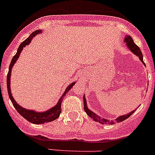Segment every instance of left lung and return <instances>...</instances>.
<instances>
[{
  "label": "left lung",
  "mask_w": 155,
  "mask_h": 155,
  "mask_svg": "<svg viewBox=\"0 0 155 155\" xmlns=\"http://www.w3.org/2000/svg\"><path fill=\"white\" fill-rule=\"evenodd\" d=\"M124 41V42L126 43V45H127V46L128 47V49H129L130 50H131V51L134 53V54H136L137 57H139V58H140V61H141L143 62V64L144 65H145V63H144L143 60V54H142L141 50H140V48L138 47L137 45L135 44V42H134L133 39H132V38H131V36H129V35L126 36ZM84 110H85V112L87 113V114L90 117H91L94 120L99 122V123H101V124H106V123H109V122H110L111 124H114V121H110V120H108L105 119V118H102L101 117H99V116L96 115V114H94V112H92L91 110H90L89 109L87 108V102H86L85 97H84ZM134 112H135V110H133V111H132V112H130L129 114H126V115L120 116L119 117H117V119H116V121L118 122V123H119V122L123 121V120H126L127 118L129 117L130 116L132 115Z\"/></svg>",
  "instance_id": "8db88e82"
}]
</instances>
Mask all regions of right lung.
I'll return each instance as SVG.
<instances>
[{"label":"right lung","instance_id":"add662e5","mask_svg":"<svg viewBox=\"0 0 155 155\" xmlns=\"http://www.w3.org/2000/svg\"><path fill=\"white\" fill-rule=\"evenodd\" d=\"M41 30H38V31H34L33 33L31 34L29 37L27 38V39L24 41H23L20 45L18 48L17 53H15V55L14 56L12 60L11 64L9 65V69H8V73L7 75V88H8V93L9 98L11 100V102L13 104L14 107L15 108V110H17V112L19 113L20 115L23 117L25 118L27 120H28L31 123H33V124H44V123H48V122L53 121L54 120H56L57 118H58V117L60 116L61 113V102L62 99H63V97L67 94L68 91H69V90L71 89L74 85H75V82L71 84L70 85H68L67 88H66L65 91L63 94V95L61 97V98L58 101V104L56 105L54 107L51 108L50 110H47V111L42 112V113H40V112H35V110H27V109H24L22 106H20L19 105H18V103L14 100L13 97L12 95L11 94V89H10V79H11V71L12 68L13 67V65L15 64V61H17V59L19 58V55H20V53L23 50V47H25L27 45H29L30 42L31 41V39L33 38V37L37 35V34L41 33Z\"/></svg>","mask_w":155,"mask_h":155}]
</instances>
